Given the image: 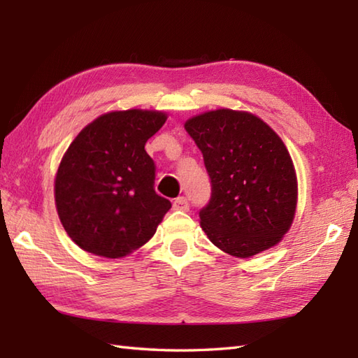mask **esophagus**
Here are the masks:
<instances>
[{"label": "esophagus", "instance_id": "esophagus-1", "mask_svg": "<svg viewBox=\"0 0 358 358\" xmlns=\"http://www.w3.org/2000/svg\"><path fill=\"white\" fill-rule=\"evenodd\" d=\"M173 209L175 210H189V201L186 196H178V199H175Z\"/></svg>", "mask_w": 358, "mask_h": 358}]
</instances>
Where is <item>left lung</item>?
Masks as SVG:
<instances>
[{
  "instance_id": "left-lung-1",
  "label": "left lung",
  "mask_w": 358,
  "mask_h": 358,
  "mask_svg": "<svg viewBox=\"0 0 358 358\" xmlns=\"http://www.w3.org/2000/svg\"><path fill=\"white\" fill-rule=\"evenodd\" d=\"M210 178L201 227L224 252L248 258L277 245L292 224L296 177L291 155L252 113L220 109L186 121Z\"/></svg>"
}]
</instances>
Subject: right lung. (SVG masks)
I'll return each mask as SVG.
<instances>
[{
  "label": "right lung",
  "mask_w": 358,
  "mask_h": 358,
  "mask_svg": "<svg viewBox=\"0 0 358 358\" xmlns=\"http://www.w3.org/2000/svg\"><path fill=\"white\" fill-rule=\"evenodd\" d=\"M164 121L163 112H110L72 141L57 172L55 203L81 249L120 258L155 234L172 204L155 192L157 167L144 144Z\"/></svg>",
  "instance_id": "obj_1"
}]
</instances>
